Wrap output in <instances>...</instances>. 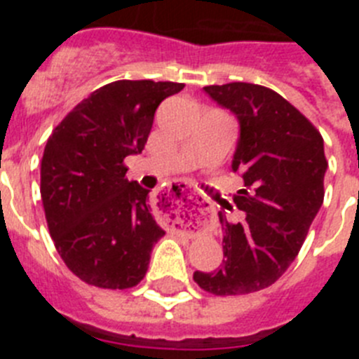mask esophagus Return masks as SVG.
I'll return each instance as SVG.
<instances>
[{"mask_svg":"<svg viewBox=\"0 0 359 359\" xmlns=\"http://www.w3.org/2000/svg\"><path fill=\"white\" fill-rule=\"evenodd\" d=\"M161 203L167 205V212L176 215H189L194 210L210 208V201L185 183H170L167 189L161 190Z\"/></svg>","mask_w":359,"mask_h":359,"instance_id":"1","label":"esophagus"}]
</instances>
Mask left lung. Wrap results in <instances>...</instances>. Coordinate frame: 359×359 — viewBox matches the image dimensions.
Here are the masks:
<instances>
[{"instance_id": "left-lung-1", "label": "left lung", "mask_w": 359, "mask_h": 359, "mask_svg": "<svg viewBox=\"0 0 359 359\" xmlns=\"http://www.w3.org/2000/svg\"><path fill=\"white\" fill-rule=\"evenodd\" d=\"M205 91L239 120L231 169L243 177L233 203L244 219L231 223L219 212L226 261L214 273L196 271L194 280L217 297L255 293L290 268L322 207L323 138L297 107L264 86L228 82Z\"/></svg>"}]
</instances>
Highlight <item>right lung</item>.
I'll use <instances>...</instances> for the list:
<instances>
[{
  "instance_id": "add662e5",
  "label": "right lung",
  "mask_w": 359,
  "mask_h": 359,
  "mask_svg": "<svg viewBox=\"0 0 359 359\" xmlns=\"http://www.w3.org/2000/svg\"><path fill=\"white\" fill-rule=\"evenodd\" d=\"M182 82L115 81L95 90L53 129L41 160V199L55 250L90 286L128 290L145 277L165 236L149 190L126 177L161 100Z\"/></svg>"
}]
</instances>
